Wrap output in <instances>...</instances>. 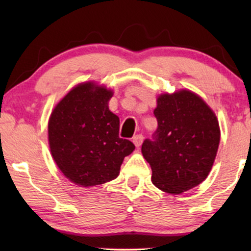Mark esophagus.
<instances>
[{
    "instance_id": "esophagus-1",
    "label": "esophagus",
    "mask_w": 251,
    "mask_h": 251,
    "mask_svg": "<svg viewBox=\"0 0 251 251\" xmlns=\"http://www.w3.org/2000/svg\"><path fill=\"white\" fill-rule=\"evenodd\" d=\"M143 140H144V136L142 135V133H139V135L133 136V138H132V142H133V144H135V145H136L137 147H139L140 145H142Z\"/></svg>"
}]
</instances>
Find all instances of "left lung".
Wrapping results in <instances>:
<instances>
[{
  "mask_svg": "<svg viewBox=\"0 0 251 251\" xmlns=\"http://www.w3.org/2000/svg\"><path fill=\"white\" fill-rule=\"evenodd\" d=\"M157 129L145 139L142 153L161 191L180 194L202 183L210 173L221 132L215 113L187 90L163 94L154 109Z\"/></svg>",
  "mask_w": 251,
  "mask_h": 251,
  "instance_id": "left-lung-1",
  "label": "left lung"
}]
</instances>
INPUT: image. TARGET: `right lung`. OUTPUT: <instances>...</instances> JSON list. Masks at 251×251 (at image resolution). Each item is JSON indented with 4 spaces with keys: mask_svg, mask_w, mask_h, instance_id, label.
I'll use <instances>...</instances> for the list:
<instances>
[{
    "mask_svg": "<svg viewBox=\"0 0 251 251\" xmlns=\"http://www.w3.org/2000/svg\"><path fill=\"white\" fill-rule=\"evenodd\" d=\"M113 92L88 82L78 84L51 113L48 132L54 162L81 186L115 179L126 155L135 150L120 138V120L108 109Z\"/></svg>",
    "mask_w": 251,
    "mask_h": 251,
    "instance_id": "add662e5",
    "label": "right lung"
}]
</instances>
